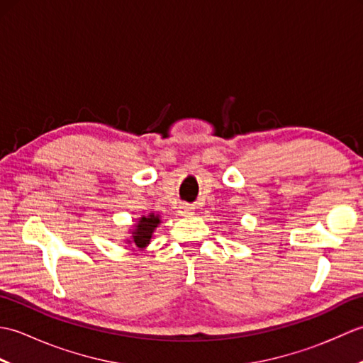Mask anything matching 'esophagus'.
Instances as JSON below:
<instances>
[{
	"mask_svg": "<svg viewBox=\"0 0 363 363\" xmlns=\"http://www.w3.org/2000/svg\"><path fill=\"white\" fill-rule=\"evenodd\" d=\"M191 212H194V207L189 206V204H182L179 207V215H182V217H189Z\"/></svg>",
	"mask_w": 363,
	"mask_h": 363,
	"instance_id": "34e87169",
	"label": "esophagus"
}]
</instances>
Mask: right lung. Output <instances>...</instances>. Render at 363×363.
I'll return each instance as SVG.
<instances>
[{"label":"right lung","mask_w":363,"mask_h":363,"mask_svg":"<svg viewBox=\"0 0 363 363\" xmlns=\"http://www.w3.org/2000/svg\"><path fill=\"white\" fill-rule=\"evenodd\" d=\"M160 223H162L160 215L157 213L151 212L148 215H142L140 218H137L133 228L129 229L130 235L126 238L125 243L134 246V248H138V250H145L146 246L150 245L152 233L157 229Z\"/></svg>","instance_id":"obj_1"}]
</instances>
